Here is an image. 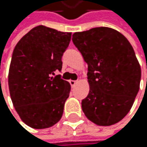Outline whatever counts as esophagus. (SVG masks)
<instances>
[{
  "label": "esophagus",
  "instance_id": "esophagus-1",
  "mask_svg": "<svg viewBox=\"0 0 147 147\" xmlns=\"http://www.w3.org/2000/svg\"><path fill=\"white\" fill-rule=\"evenodd\" d=\"M77 83H78L77 80H70V81H69V84H71L72 86H75V84H76Z\"/></svg>",
  "mask_w": 147,
  "mask_h": 147
}]
</instances>
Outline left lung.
I'll return each instance as SVG.
<instances>
[{
	"label": "left lung",
	"mask_w": 147,
	"mask_h": 147,
	"mask_svg": "<svg viewBox=\"0 0 147 147\" xmlns=\"http://www.w3.org/2000/svg\"><path fill=\"white\" fill-rule=\"evenodd\" d=\"M72 41L88 64L90 91L82 100L84 115L98 125L118 123L131 109L139 90L141 69L133 47L109 27L75 32Z\"/></svg>",
	"instance_id": "8db88e82"
}]
</instances>
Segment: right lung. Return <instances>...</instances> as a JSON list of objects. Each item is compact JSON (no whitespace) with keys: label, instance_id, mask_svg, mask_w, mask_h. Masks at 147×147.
<instances>
[{"label":"right lung","instance_id":"1","mask_svg":"<svg viewBox=\"0 0 147 147\" xmlns=\"http://www.w3.org/2000/svg\"><path fill=\"white\" fill-rule=\"evenodd\" d=\"M71 32L43 25L34 27L15 47L9 72V88L15 109L28 126L46 129L61 118L70 86L55 71Z\"/></svg>","mask_w":147,"mask_h":147}]
</instances>
